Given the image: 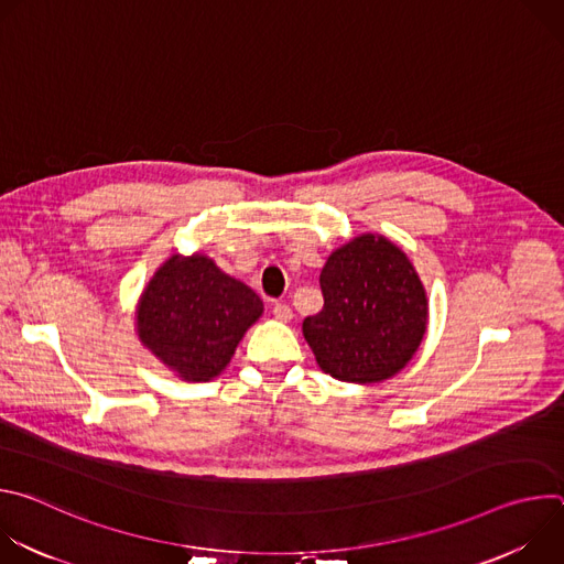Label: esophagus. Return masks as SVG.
Masks as SVG:
<instances>
[{
    "mask_svg": "<svg viewBox=\"0 0 564 564\" xmlns=\"http://www.w3.org/2000/svg\"><path fill=\"white\" fill-rule=\"evenodd\" d=\"M272 312H274V316L281 321V324H288V321L294 316V314H292V307H290L288 303H276V305L272 307Z\"/></svg>",
    "mask_w": 564,
    "mask_h": 564,
    "instance_id": "obj_1",
    "label": "esophagus"
}]
</instances>
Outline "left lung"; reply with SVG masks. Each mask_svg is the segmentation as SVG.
I'll list each match as a JSON object with an SVG mask.
<instances>
[{"label":"left lung","instance_id":"1","mask_svg":"<svg viewBox=\"0 0 564 564\" xmlns=\"http://www.w3.org/2000/svg\"><path fill=\"white\" fill-rule=\"evenodd\" d=\"M324 310L303 318L318 368L339 381L390 379L417 352L426 324V290L386 236L361 234L335 250L318 276Z\"/></svg>","mask_w":564,"mask_h":564}]
</instances>
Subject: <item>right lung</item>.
I'll return each mask as SVG.
<instances>
[{"instance_id":"1","label":"right lung","mask_w":564,"mask_h":564,"mask_svg":"<svg viewBox=\"0 0 564 564\" xmlns=\"http://www.w3.org/2000/svg\"><path fill=\"white\" fill-rule=\"evenodd\" d=\"M263 314L254 290L225 274L209 257L174 254L147 283L135 328L144 348L185 381H209Z\"/></svg>"}]
</instances>
